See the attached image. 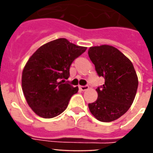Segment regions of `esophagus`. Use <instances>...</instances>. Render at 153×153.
Here are the masks:
<instances>
[{"instance_id": "34e87169", "label": "esophagus", "mask_w": 153, "mask_h": 153, "mask_svg": "<svg viewBox=\"0 0 153 153\" xmlns=\"http://www.w3.org/2000/svg\"><path fill=\"white\" fill-rule=\"evenodd\" d=\"M79 89L82 91H86V90H88L89 89V86H87V85H86V86H79Z\"/></svg>"}]
</instances>
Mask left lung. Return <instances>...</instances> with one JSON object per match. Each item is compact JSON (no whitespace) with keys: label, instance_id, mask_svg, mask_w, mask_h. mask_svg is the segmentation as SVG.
Wrapping results in <instances>:
<instances>
[{"label":"left lung","instance_id":"left-lung-1","mask_svg":"<svg viewBox=\"0 0 153 153\" xmlns=\"http://www.w3.org/2000/svg\"><path fill=\"white\" fill-rule=\"evenodd\" d=\"M88 55L98 76L105 79V83L96 89L97 100L88 105L90 111L98 121H115L128 111L135 98V69L126 55L109 45L91 47Z\"/></svg>","mask_w":153,"mask_h":153}]
</instances>
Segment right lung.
Listing matches in <instances>:
<instances>
[{"label":"right lung","instance_id":"obj_1","mask_svg":"<svg viewBox=\"0 0 153 153\" xmlns=\"http://www.w3.org/2000/svg\"><path fill=\"white\" fill-rule=\"evenodd\" d=\"M86 50L60 38L41 46L30 57L22 73V90L37 115L52 118L67 109L79 88L64 79L69 78L73 61Z\"/></svg>","mask_w":153,"mask_h":153}]
</instances>
